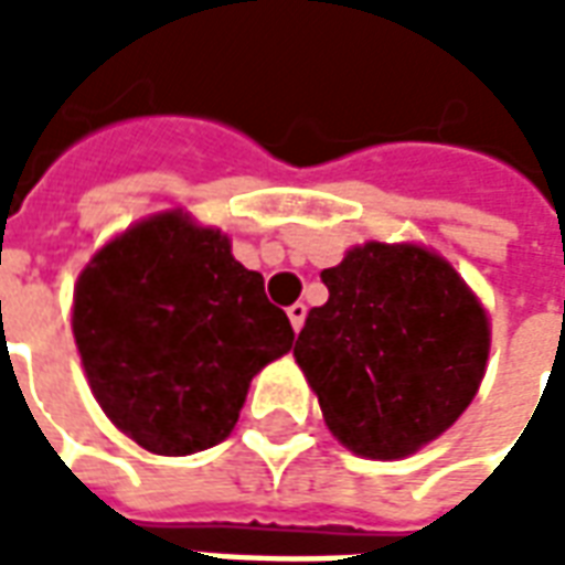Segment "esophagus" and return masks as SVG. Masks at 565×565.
Segmentation results:
<instances>
[{"label":"esophagus","mask_w":565,"mask_h":565,"mask_svg":"<svg viewBox=\"0 0 565 565\" xmlns=\"http://www.w3.org/2000/svg\"><path fill=\"white\" fill-rule=\"evenodd\" d=\"M306 311L308 308L302 306V302H294V306L287 308V318H290V323H294L296 332L302 330V323H306Z\"/></svg>","instance_id":"34e87169"}]
</instances>
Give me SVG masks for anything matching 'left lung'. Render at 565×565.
<instances>
[{"instance_id": "1", "label": "left lung", "mask_w": 565, "mask_h": 565, "mask_svg": "<svg viewBox=\"0 0 565 565\" xmlns=\"http://www.w3.org/2000/svg\"><path fill=\"white\" fill-rule=\"evenodd\" d=\"M294 356L330 433L369 460L438 438L484 379L490 320L448 259L420 245L366 242L320 271Z\"/></svg>"}]
</instances>
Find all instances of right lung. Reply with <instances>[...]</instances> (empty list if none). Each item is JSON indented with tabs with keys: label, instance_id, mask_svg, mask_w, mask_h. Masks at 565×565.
<instances>
[{
	"label": "right lung",
	"instance_id": "1",
	"mask_svg": "<svg viewBox=\"0 0 565 565\" xmlns=\"http://www.w3.org/2000/svg\"><path fill=\"white\" fill-rule=\"evenodd\" d=\"M72 332L90 391L141 448L184 457L233 433L250 379L294 327L221 230L162 211L78 275Z\"/></svg>",
	"mask_w": 565,
	"mask_h": 565
}]
</instances>
